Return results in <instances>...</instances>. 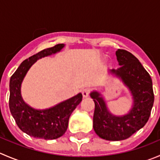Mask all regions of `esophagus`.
<instances>
[{
	"label": "esophagus",
	"instance_id": "esophagus-1",
	"mask_svg": "<svg viewBox=\"0 0 160 160\" xmlns=\"http://www.w3.org/2000/svg\"><path fill=\"white\" fill-rule=\"evenodd\" d=\"M82 94H83V98H88L90 94V90L89 89L82 90Z\"/></svg>",
	"mask_w": 160,
	"mask_h": 160
}]
</instances>
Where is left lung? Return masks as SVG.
Instances as JSON below:
<instances>
[{
  "label": "left lung",
  "mask_w": 160,
  "mask_h": 160,
  "mask_svg": "<svg viewBox=\"0 0 160 160\" xmlns=\"http://www.w3.org/2000/svg\"><path fill=\"white\" fill-rule=\"evenodd\" d=\"M116 56L120 68L111 70L109 76L118 78L129 90L132 104L123 115H115L109 111L102 93L90 92L95 104L93 127L97 135L108 141L129 138L146 124L154 102L152 82L149 74L135 56L124 49H118Z\"/></svg>",
  "instance_id": "left-lung-1"
}]
</instances>
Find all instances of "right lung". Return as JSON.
<instances>
[{
	"mask_svg": "<svg viewBox=\"0 0 160 160\" xmlns=\"http://www.w3.org/2000/svg\"><path fill=\"white\" fill-rule=\"evenodd\" d=\"M64 47L65 44H58L31 56L21 63L10 79L9 108L11 114L18 128L34 138L49 140L62 136L67 129L70 116L82 101V93H79L53 107L36 109L22 98V83L32 66L39 59L56 54Z\"/></svg>",
	"mask_w": 160,
	"mask_h": 160,
	"instance_id": "right-lung-1",
	"label": "right lung"
}]
</instances>
